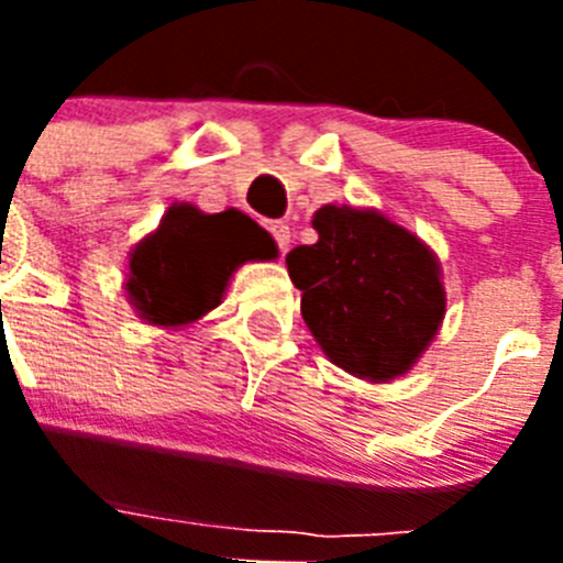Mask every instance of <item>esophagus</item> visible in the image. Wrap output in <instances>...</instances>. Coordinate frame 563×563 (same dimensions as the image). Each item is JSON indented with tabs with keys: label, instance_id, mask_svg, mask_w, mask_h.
<instances>
[{
	"label": "esophagus",
	"instance_id": "esophagus-1",
	"mask_svg": "<svg viewBox=\"0 0 563 563\" xmlns=\"http://www.w3.org/2000/svg\"><path fill=\"white\" fill-rule=\"evenodd\" d=\"M267 231H271L278 253H287V247H290V225H285V222H271V225H267Z\"/></svg>",
	"mask_w": 563,
	"mask_h": 563
}]
</instances>
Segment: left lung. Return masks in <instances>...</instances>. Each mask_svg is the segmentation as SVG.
I'll list each match as a JSON object with an SVG mask.
<instances>
[{
    "label": "left lung",
    "instance_id": "1",
    "mask_svg": "<svg viewBox=\"0 0 563 563\" xmlns=\"http://www.w3.org/2000/svg\"><path fill=\"white\" fill-rule=\"evenodd\" d=\"M316 245L287 253L301 316L332 363L366 380L402 375L445 312L440 267L420 239L377 211L324 206Z\"/></svg>",
    "mask_w": 563,
    "mask_h": 563
}]
</instances>
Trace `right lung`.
I'll list each match as a JSON object with an SVG mask.
<instances>
[{
  "mask_svg": "<svg viewBox=\"0 0 563 563\" xmlns=\"http://www.w3.org/2000/svg\"><path fill=\"white\" fill-rule=\"evenodd\" d=\"M271 256L273 239L245 213L172 206L161 228L134 247L126 290L148 324H188L220 305L236 265Z\"/></svg>",
  "mask_w": 563,
  "mask_h": 563,
  "instance_id": "obj_1",
  "label": "right lung"
}]
</instances>
